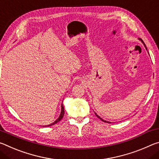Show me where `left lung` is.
<instances>
[{
  "label": "left lung",
  "mask_w": 159,
  "mask_h": 159,
  "mask_svg": "<svg viewBox=\"0 0 159 159\" xmlns=\"http://www.w3.org/2000/svg\"><path fill=\"white\" fill-rule=\"evenodd\" d=\"M142 42H143V41H142ZM143 43H144V42H143ZM144 46H145V48H147V47H146V45H145V44L144 43ZM96 114V116H97V118H99L100 120H102V121H103V122H105V123H110V122H107V121H106V120H103V119H101V118H100V117L99 116H98V115H97V113H95Z\"/></svg>",
  "instance_id": "8db88e82"
}]
</instances>
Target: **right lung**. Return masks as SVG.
Returning a JSON list of instances; mask_svg holds the SVG:
<instances>
[{"label": "right lung", "mask_w": 159, "mask_h": 159, "mask_svg": "<svg viewBox=\"0 0 159 159\" xmlns=\"http://www.w3.org/2000/svg\"><path fill=\"white\" fill-rule=\"evenodd\" d=\"M64 114H65V113H64V107H63V105H61V115H60V116H59V118L56 120L54 122V123H53L52 124H50V125H46V126H48V127H49V126H51V125H54V124H56L57 123H58V122L61 120L62 118V117H63V116H64ZM44 127H46V126H44Z\"/></svg>", "instance_id": "right-lung-1"}]
</instances>
